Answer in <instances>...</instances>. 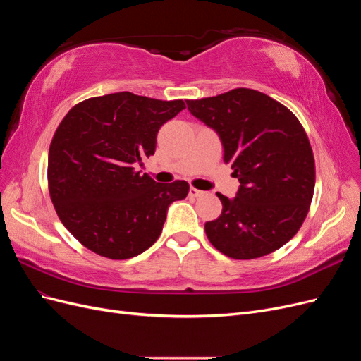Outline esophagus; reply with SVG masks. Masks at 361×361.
I'll return each instance as SVG.
<instances>
[{
	"label": "esophagus",
	"mask_w": 361,
	"mask_h": 361,
	"mask_svg": "<svg viewBox=\"0 0 361 361\" xmlns=\"http://www.w3.org/2000/svg\"><path fill=\"white\" fill-rule=\"evenodd\" d=\"M203 194H204V192L200 191V190H197V188H194V187L190 188V195H191V197H200V195H203Z\"/></svg>",
	"instance_id": "34e87169"
}]
</instances>
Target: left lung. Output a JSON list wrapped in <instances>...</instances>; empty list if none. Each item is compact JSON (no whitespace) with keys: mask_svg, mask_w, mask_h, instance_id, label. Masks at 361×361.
Returning a JSON list of instances; mask_svg holds the SVG:
<instances>
[{"mask_svg":"<svg viewBox=\"0 0 361 361\" xmlns=\"http://www.w3.org/2000/svg\"><path fill=\"white\" fill-rule=\"evenodd\" d=\"M188 110L216 130L239 187L221 215L204 223L211 244L227 257L267 256L297 235L314 191V157L307 134L289 108L268 94L233 89L187 101Z\"/></svg>","mask_w":361,"mask_h":361,"instance_id":"8db88e82","label":"left lung"}]
</instances>
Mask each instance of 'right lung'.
Returning <instances> with one entry per match:
<instances>
[{
	"label": "right lung",
	"mask_w": 361,
	"mask_h": 361,
	"mask_svg": "<svg viewBox=\"0 0 361 361\" xmlns=\"http://www.w3.org/2000/svg\"><path fill=\"white\" fill-rule=\"evenodd\" d=\"M185 108L130 92L72 106L52 137L48 190L63 226L93 253L138 256L162 232L171 202L187 197L185 180L159 183L135 170L155 154L159 128Z\"/></svg>",
	"instance_id": "add662e5"
}]
</instances>
